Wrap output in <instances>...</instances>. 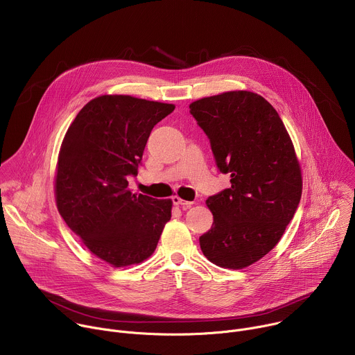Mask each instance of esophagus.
Here are the masks:
<instances>
[{
    "label": "esophagus",
    "instance_id": "obj_1",
    "mask_svg": "<svg viewBox=\"0 0 355 355\" xmlns=\"http://www.w3.org/2000/svg\"><path fill=\"white\" fill-rule=\"evenodd\" d=\"M173 204L177 205V207H182L184 209H188V208H191V207L193 205V202H191V200H184V199H181L180 196H173Z\"/></svg>",
    "mask_w": 355,
    "mask_h": 355
}]
</instances>
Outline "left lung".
Here are the masks:
<instances>
[{"mask_svg":"<svg viewBox=\"0 0 355 355\" xmlns=\"http://www.w3.org/2000/svg\"><path fill=\"white\" fill-rule=\"evenodd\" d=\"M189 112L232 182L207 199L214 225L199 237L200 250L222 268H245L277 245L299 205L302 173L293 143L278 112L256 92L200 98Z\"/></svg>","mask_w":355,"mask_h":355,"instance_id":"8db88e82","label":"left lung"}]
</instances>
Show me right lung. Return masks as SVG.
Returning <instances> with one entry per match:
<instances>
[{"instance_id": "right-lung-1", "label": "right lung", "mask_w": 355, "mask_h": 355, "mask_svg": "<svg viewBox=\"0 0 355 355\" xmlns=\"http://www.w3.org/2000/svg\"><path fill=\"white\" fill-rule=\"evenodd\" d=\"M175 105L130 95L91 99L69 126L58 157L55 195L67 226L98 259L119 268L153 254L171 199L132 193L153 129Z\"/></svg>"}]
</instances>
